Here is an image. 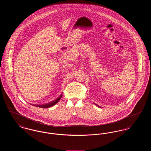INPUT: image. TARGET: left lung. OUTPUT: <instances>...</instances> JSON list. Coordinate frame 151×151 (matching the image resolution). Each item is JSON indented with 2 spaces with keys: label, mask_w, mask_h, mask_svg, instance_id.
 Returning a JSON list of instances; mask_svg holds the SVG:
<instances>
[{
  "label": "left lung",
  "mask_w": 151,
  "mask_h": 151,
  "mask_svg": "<svg viewBox=\"0 0 151 151\" xmlns=\"http://www.w3.org/2000/svg\"><path fill=\"white\" fill-rule=\"evenodd\" d=\"M99 106V107H100V106Z\"/></svg>",
  "instance_id": "left-lung-1"
}]
</instances>
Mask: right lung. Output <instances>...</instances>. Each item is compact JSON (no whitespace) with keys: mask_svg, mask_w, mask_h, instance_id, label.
Here are the masks:
<instances>
[{"mask_svg":"<svg viewBox=\"0 0 151 151\" xmlns=\"http://www.w3.org/2000/svg\"><path fill=\"white\" fill-rule=\"evenodd\" d=\"M60 99H61V97H60L58 98L57 99H56L55 100H54V101L51 102H50V103H49V104H45V105H38V106H37L42 108H50V107L52 106H54V105H55L57 103H58V101L60 100Z\"/></svg>","mask_w":151,"mask_h":151,"instance_id":"obj_1","label":"right lung"}]
</instances>
